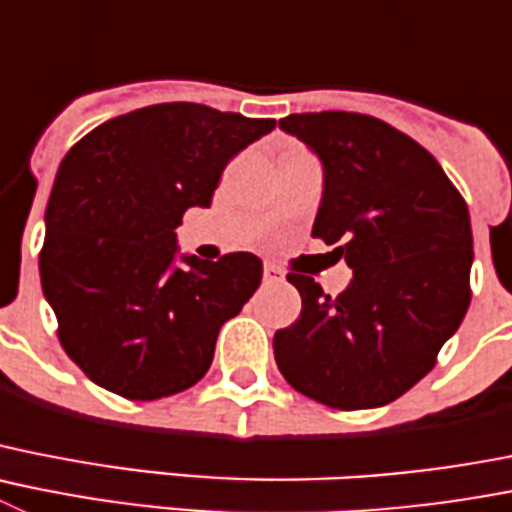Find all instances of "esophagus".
Masks as SVG:
<instances>
[{
	"label": "esophagus",
	"instance_id": "obj_1",
	"mask_svg": "<svg viewBox=\"0 0 512 512\" xmlns=\"http://www.w3.org/2000/svg\"><path fill=\"white\" fill-rule=\"evenodd\" d=\"M264 279L269 281V284H274V281L284 279V274H281V269L276 264H266L264 266Z\"/></svg>",
	"mask_w": 512,
	"mask_h": 512
}]
</instances>
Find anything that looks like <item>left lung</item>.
<instances>
[{
	"instance_id": "8db88e82",
	"label": "left lung",
	"mask_w": 512,
	"mask_h": 512,
	"mask_svg": "<svg viewBox=\"0 0 512 512\" xmlns=\"http://www.w3.org/2000/svg\"><path fill=\"white\" fill-rule=\"evenodd\" d=\"M279 126L320 157L312 236L337 246L353 279L330 297L287 276L302 314L274 335L276 365L332 409L386 406L434 368L470 307V210L437 159L386 121L320 111Z\"/></svg>"
}]
</instances>
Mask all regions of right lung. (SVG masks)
Masks as SVG:
<instances>
[{"label": "right lung", "instance_id": "obj_1", "mask_svg": "<svg viewBox=\"0 0 512 512\" xmlns=\"http://www.w3.org/2000/svg\"><path fill=\"white\" fill-rule=\"evenodd\" d=\"M203 103H157L96 126L60 162L40 251L42 294L65 353L131 401L208 373L225 320L259 289L253 253L177 256L187 208H208L225 164L269 134Z\"/></svg>", "mask_w": 512, "mask_h": 512}]
</instances>
